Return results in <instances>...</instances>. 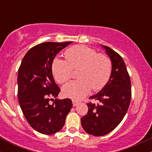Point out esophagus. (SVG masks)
Here are the masks:
<instances>
[{
    "label": "esophagus",
    "instance_id": "1",
    "mask_svg": "<svg viewBox=\"0 0 152 152\" xmlns=\"http://www.w3.org/2000/svg\"><path fill=\"white\" fill-rule=\"evenodd\" d=\"M72 103H73V106H77L78 104V101H76V100H74V99H73L72 100Z\"/></svg>",
    "mask_w": 152,
    "mask_h": 152
}]
</instances>
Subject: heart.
<instances>
[{
    "label": "heart",
    "instance_id": "1",
    "mask_svg": "<svg viewBox=\"0 0 152 152\" xmlns=\"http://www.w3.org/2000/svg\"><path fill=\"white\" fill-rule=\"evenodd\" d=\"M67 61L56 58L52 64V73L59 83L71 78L73 69H78L79 79L69 82L63 88L64 95L73 99H80L93 88L98 91L106 85L111 74V61L106 55L97 53L85 46H76L65 53Z\"/></svg>",
    "mask_w": 152,
    "mask_h": 152
}]
</instances>
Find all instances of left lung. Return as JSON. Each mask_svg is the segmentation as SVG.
<instances>
[{"label":"left lung","instance_id":"left-lung-1","mask_svg":"<svg viewBox=\"0 0 152 152\" xmlns=\"http://www.w3.org/2000/svg\"><path fill=\"white\" fill-rule=\"evenodd\" d=\"M101 46L111 61V74L104 88L90 97L99 104H87L88 113L81 119L83 130L96 137L109 134L121 123L132 98L130 77L123 58L109 47Z\"/></svg>","mask_w":152,"mask_h":152}]
</instances>
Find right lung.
Here are the masks:
<instances>
[{
  "instance_id": "1",
  "label": "right lung",
  "mask_w": 152,
  "mask_h": 152,
  "mask_svg": "<svg viewBox=\"0 0 152 152\" xmlns=\"http://www.w3.org/2000/svg\"><path fill=\"white\" fill-rule=\"evenodd\" d=\"M72 42H45L31 48L23 58L18 74V97L23 114L34 130L50 135L65 124L72 108L70 99L50 100L61 91L52 74L56 56Z\"/></svg>"
}]
</instances>
